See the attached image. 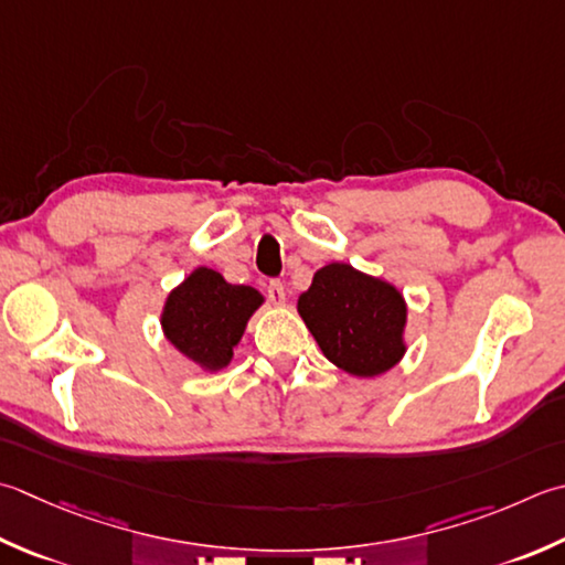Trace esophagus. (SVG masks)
<instances>
[{
	"instance_id": "1",
	"label": "esophagus",
	"mask_w": 565,
	"mask_h": 565,
	"mask_svg": "<svg viewBox=\"0 0 565 565\" xmlns=\"http://www.w3.org/2000/svg\"><path fill=\"white\" fill-rule=\"evenodd\" d=\"M267 296H269V301H271V303L281 306V303L286 301V289H284V284H281L279 279H271V281H269V286H267Z\"/></svg>"
}]
</instances>
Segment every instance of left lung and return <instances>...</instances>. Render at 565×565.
Returning <instances> with one entry per match:
<instances>
[{"instance_id":"left-lung-1","label":"left lung","mask_w":565,"mask_h":565,"mask_svg":"<svg viewBox=\"0 0 565 565\" xmlns=\"http://www.w3.org/2000/svg\"><path fill=\"white\" fill-rule=\"evenodd\" d=\"M298 313L323 355L355 377L382 374L404 355L402 294L348 264L318 269L311 289L298 298Z\"/></svg>"}]
</instances>
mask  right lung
Here are the masks:
<instances>
[{
	"label": "right lung",
	"mask_w": 565,
	"mask_h": 565,
	"mask_svg": "<svg viewBox=\"0 0 565 565\" xmlns=\"http://www.w3.org/2000/svg\"><path fill=\"white\" fill-rule=\"evenodd\" d=\"M262 303L252 286L227 284L213 269H195L166 301L163 333L185 358L207 370L225 367L249 316Z\"/></svg>",
	"instance_id": "add662e5"
}]
</instances>
